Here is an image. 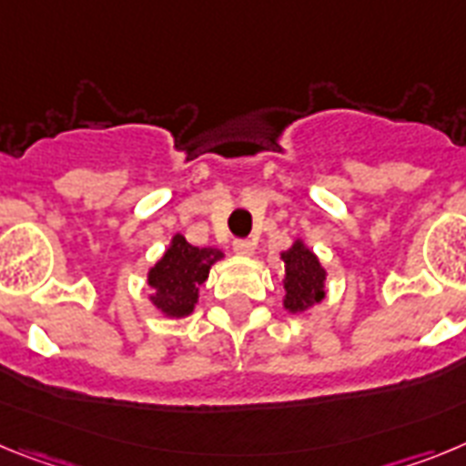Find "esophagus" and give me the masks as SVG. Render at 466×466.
Wrapping results in <instances>:
<instances>
[{
	"mask_svg": "<svg viewBox=\"0 0 466 466\" xmlns=\"http://www.w3.org/2000/svg\"><path fill=\"white\" fill-rule=\"evenodd\" d=\"M234 253H238V256H253V250H256V244L250 241V238H237L232 244Z\"/></svg>",
	"mask_w": 466,
	"mask_h": 466,
	"instance_id": "1",
	"label": "esophagus"
}]
</instances>
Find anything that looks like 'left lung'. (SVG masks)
<instances>
[{
  "label": "left lung",
  "mask_w": 466,
  "mask_h": 466,
  "mask_svg": "<svg viewBox=\"0 0 466 466\" xmlns=\"http://www.w3.org/2000/svg\"><path fill=\"white\" fill-rule=\"evenodd\" d=\"M281 260L283 290H286L283 307L290 314L307 311L326 298V269L302 238H298L289 250H283Z\"/></svg>",
  "instance_id": "obj_1"
}]
</instances>
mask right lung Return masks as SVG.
Listing matches in <instances>:
<instances>
[{"mask_svg":"<svg viewBox=\"0 0 466 466\" xmlns=\"http://www.w3.org/2000/svg\"><path fill=\"white\" fill-rule=\"evenodd\" d=\"M222 258V250L199 248L187 244L183 234H176L161 260L149 267L147 286L155 290L149 295L152 305L168 319L192 314L199 300V286L208 279L210 267Z\"/></svg>","mask_w":466,"mask_h":466,"instance_id":"1","label":"right lung"}]
</instances>
